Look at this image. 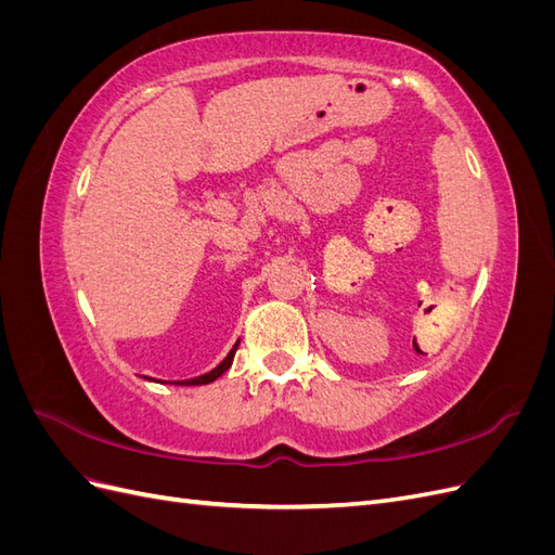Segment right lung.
Listing matches in <instances>:
<instances>
[{"label":"right lung","mask_w":555,"mask_h":555,"mask_svg":"<svg viewBox=\"0 0 555 555\" xmlns=\"http://www.w3.org/2000/svg\"><path fill=\"white\" fill-rule=\"evenodd\" d=\"M241 343V340H238ZM238 343L231 347V351L229 354L224 357V361L217 365V367H212L210 373H206V375H198V377H192V379H178V382H169V384H178V386H198V384H210V382H215L217 377H222L229 367H231V363H233V357H236V349H238ZM166 384V382H164Z\"/></svg>","instance_id":"obj_1"}]
</instances>
